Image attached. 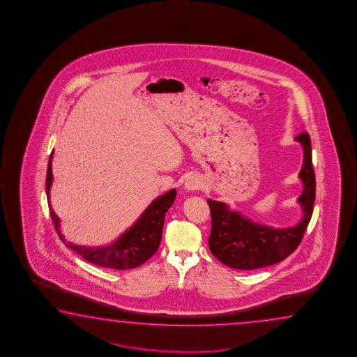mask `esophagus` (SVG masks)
Listing matches in <instances>:
<instances>
[{
  "mask_svg": "<svg viewBox=\"0 0 357 357\" xmlns=\"http://www.w3.org/2000/svg\"><path fill=\"white\" fill-rule=\"evenodd\" d=\"M201 186H202V182H201L199 177H196V176H190V177L186 178V181H185V188H186L188 191L199 190Z\"/></svg>",
  "mask_w": 357,
  "mask_h": 357,
  "instance_id": "obj_1",
  "label": "esophagus"
}]
</instances>
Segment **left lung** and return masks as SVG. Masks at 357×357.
Returning a JSON list of instances; mask_svg holds the SVG:
<instances>
[{
	"instance_id": "obj_1",
	"label": "left lung",
	"mask_w": 357,
	"mask_h": 357,
	"mask_svg": "<svg viewBox=\"0 0 357 357\" xmlns=\"http://www.w3.org/2000/svg\"><path fill=\"white\" fill-rule=\"evenodd\" d=\"M295 141L303 146V167L298 174L303 190L297 199L303 218L295 226L273 227L259 224L240 212L231 210L225 202L207 199L211 210L208 248L211 254L226 266L237 270L271 266L290 256L303 240L314 211L316 181L308 133H300Z\"/></svg>"
}]
</instances>
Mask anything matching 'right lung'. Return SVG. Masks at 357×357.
Here are the masks:
<instances>
[{"label":"right lung","mask_w":357,"mask_h":357,"mask_svg":"<svg viewBox=\"0 0 357 357\" xmlns=\"http://www.w3.org/2000/svg\"><path fill=\"white\" fill-rule=\"evenodd\" d=\"M52 158L54 151L51 152L46 175V194L49 201L50 213L54 221V229L65 242V237L60 230V218L54 213L50 202V190L52 185ZM176 188L158 196L147 206L145 211L141 213L131 227H128L123 234L117 237V240L109 245H103L98 248L92 246H79L75 243H65L67 248L81 255L86 261L97 266L114 268V270H130L142 265L158 251L161 237H162L163 222L166 212L175 202Z\"/></svg>","instance_id":"1"}]
</instances>
